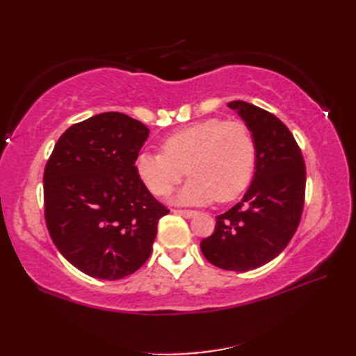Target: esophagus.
<instances>
[{
  "instance_id": "1",
  "label": "esophagus",
  "mask_w": 356,
  "mask_h": 356,
  "mask_svg": "<svg viewBox=\"0 0 356 356\" xmlns=\"http://www.w3.org/2000/svg\"><path fill=\"white\" fill-rule=\"evenodd\" d=\"M172 213L182 216V217H185V218H191V217L195 214V211H191V209H174Z\"/></svg>"
}]
</instances>
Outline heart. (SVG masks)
<instances>
[{
    "label": "heart",
    "instance_id": "heart-1",
    "mask_svg": "<svg viewBox=\"0 0 356 356\" xmlns=\"http://www.w3.org/2000/svg\"><path fill=\"white\" fill-rule=\"evenodd\" d=\"M161 148L136 157V172L151 193L166 195L186 171L191 179L172 199L179 205L229 202L251 182L255 142L240 120H200L166 136Z\"/></svg>",
    "mask_w": 356,
    "mask_h": 356
}]
</instances>
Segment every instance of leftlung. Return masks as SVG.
Instances as JSON below:
<instances>
[{
	"label": "left lung",
	"instance_id": "8db88e82",
	"mask_svg": "<svg viewBox=\"0 0 356 356\" xmlns=\"http://www.w3.org/2000/svg\"><path fill=\"white\" fill-rule=\"evenodd\" d=\"M228 107L255 142V172L236 207L216 217L200 249L214 266L246 272L274 260L298 228L305 205L306 166L292 133L272 113L245 101Z\"/></svg>",
	"mask_w": 356,
	"mask_h": 356
}]
</instances>
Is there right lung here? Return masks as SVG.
Returning <instances> with one entry per match:
<instances>
[{
  "mask_svg": "<svg viewBox=\"0 0 356 356\" xmlns=\"http://www.w3.org/2000/svg\"><path fill=\"white\" fill-rule=\"evenodd\" d=\"M149 130L124 113H101L58 139L44 170L45 223L74 268L119 280L148 260L157 223L170 213L136 172Z\"/></svg>",
  "mask_w": 356,
  "mask_h": 356,
  "instance_id": "obj_1",
  "label": "right lung"
}]
</instances>
